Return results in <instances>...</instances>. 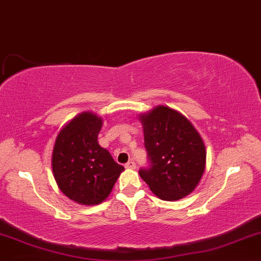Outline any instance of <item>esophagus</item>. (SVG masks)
Here are the masks:
<instances>
[{
  "mask_svg": "<svg viewBox=\"0 0 261 261\" xmlns=\"http://www.w3.org/2000/svg\"><path fill=\"white\" fill-rule=\"evenodd\" d=\"M125 167H126V169H136V163L133 160H130L126 165H125Z\"/></svg>",
  "mask_w": 261,
  "mask_h": 261,
  "instance_id": "obj_1",
  "label": "esophagus"
}]
</instances>
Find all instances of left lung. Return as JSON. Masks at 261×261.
Returning <instances> with one entry per match:
<instances>
[{
	"mask_svg": "<svg viewBox=\"0 0 261 261\" xmlns=\"http://www.w3.org/2000/svg\"><path fill=\"white\" fill-rule=\"evenodd\" d=\"M144 146L150 165L142 179L159 199L176 201L189 195L206 167V148L193 124L179 112L158 106L141 114Z\"/></svg>",
	"mask_w": 261,
	"mask_h": 261,
	"instance_id": "8db88e82",
	"label": "left lung"
}]
</instances>
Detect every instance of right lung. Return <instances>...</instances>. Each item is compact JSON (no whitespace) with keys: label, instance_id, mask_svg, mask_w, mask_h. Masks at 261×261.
Instances as JSON below:
<instances>
[{"label":"right lung","instance_id":"right-lung-1","mask_svg":"<svg viewBox=\"0 0 261 261\" xmlns=\"http://www.w3.org/2000/svg\"><path fill=\"white\" fill-rule=\"evenodd\" d=\"M101 117L83 112L59 133L51 155V169L58 187L68 199L81 204L106 200L124 171L110 151L98 144Z\"/></svg>","mask_w":261,"mask_h":261}]
</instances>
